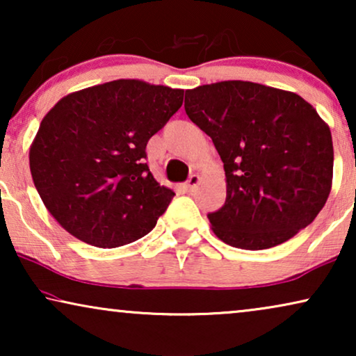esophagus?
Here are the masks:
<instances>
[{
	"label": "esophagus",
	"mask_w": 356,
	"mask_h": 356,
	"mask_svg": "<svg viewBox=\"0 0 356 356\" xmlns=\"http://www.w3.org/2000/svg\"><path fill=\"white\" fill-rule=\"evenodd\" d=\"M197 184H199V177H197V175H191V177H189V179L186 181V184H184V188H186L188 191H194Z\"/></svg>",
	"instance_id": "1"
}]
</instances>
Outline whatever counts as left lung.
Returning <instances> with one entry per match:
<instances>
[{
    "mask_svg": "<svg viewBox=\"0 0 356 356\" xmlns=\"http://www.w3.org/2000/svg\"><path fill=\"white\" fill-rule=\"evenodd\" d=\"M184 110L223 162L225 204L207 213L223 243L267 250L314 220L332 186L334 147L308 102L256 82L223 81L186 90Z\"/></svg>",
    "mask_w": 356,
    "mask_h": 356,
    "instance_id": "left-lung-1",
    "label": "left lung"
}]
</instances>
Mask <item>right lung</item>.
I'll return each mask as SVG.
<instances>
[{"label":"right lung","instance_id":"add662e5","mask_svg":"<svg viewBox=\"0 0 356 356\" xmlns=\"http://www.w3.org/2000/svg\"><path fill=\"white\" fill-rule=\"evenodd\" d=\"M183 94L120 79L63 97L48 111L29 162L43 204L66 232L116 248L152 230L175 193L155 181L145 147L183 105Z\"/></svg>","mask_w":356,"mask_h":356}]
</instances>
